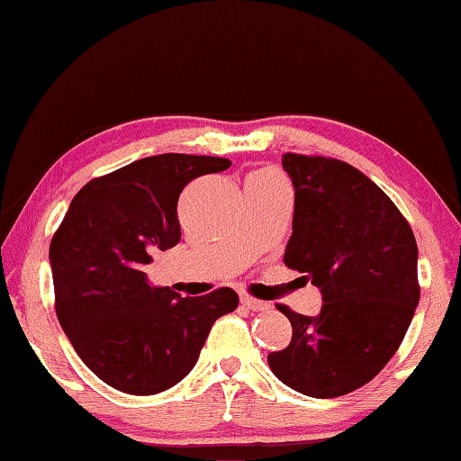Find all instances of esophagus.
Returning <instances> with one entry per match:
<instances>
[{
    "label": "esophagus",
    "instance_id": "1",
    "mask_svg": "<svg viewBox=\"0 0 461 461\" xmlns=\"http://www.w3.org/2000/svg\"><path fill=\"white\" fill-rule=\"evenodd\" d=\"M241 304H243L245 308H249V311H254V312H258V311H268V308H270L268 302L256 300V298H251V295H241Z\"/></svg>",
    "mask_w": 461,
    "mask_h": 461
}]
</instances>
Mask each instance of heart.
I'll return each mask as SVG.
<instances>
[{
  "instance_id": "obj_1",
  "label": "heart",
  "mask_w": 461,
  "mask_h": 461,
  "mask_svg": "<svg viewBox=\"0 0 461 461\" xmlns=\"http://www.w3.org/2000/svg\"><path fill=\"white\" fill-rule=\"evenodd\" d=\"M258 174H260V172H258Z\"/></svg>"
}]
</instances>
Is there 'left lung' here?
Masks as SVG:
<instances>
[{
	"instance_id": "8db88e82",
	"label": "left lung",
	"mask_w": 461,
	"mask_h": 461,
	"mask_svg": "<svg viewBox=\"0 0 461 461\" xmlns=\"http://www.w3.org/2000/svg\"><path fill=\"white\" fill-rule=\"evenodd\" d=\"M283 169L295 191L283 262L321 289L323 306L317 317L276 306L294 336L268 365L285 386L333 399L399 350L420 302L418 243L388 194L348 163L285 153Z\"/></svg>"
}]
</instances>
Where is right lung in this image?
Returning <instances> with one entry per match:
<instances>
[{"instance_id":"1","label":"right lung","mask_w":461,"mask_h":461,"mask_svg":"<svg viewBox=\"0 0 461 461\" xmlns=\"http://www.w3.org/2000/svg\"><path fill=\"white\" fill-rule=\"evenodd\" d=\"M229 159L166 153L87 182L50 243L56 317L75 352L104 384L157 394L197 363L216 319L232 312L230 287L180 298L142 273L155 251L180 241L178 197Z\"/></svg>"}]
</instances>
